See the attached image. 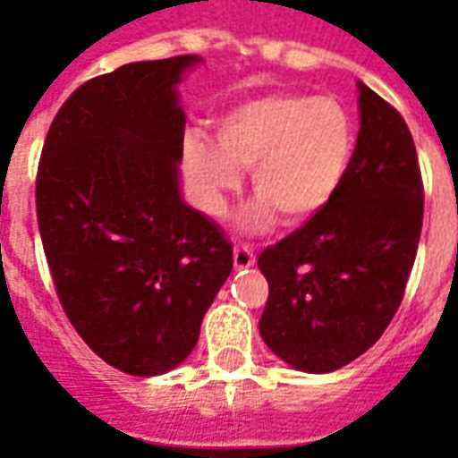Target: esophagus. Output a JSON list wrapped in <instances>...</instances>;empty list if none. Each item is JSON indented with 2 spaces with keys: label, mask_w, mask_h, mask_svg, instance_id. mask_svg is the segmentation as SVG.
<instances>
[{
  "label": "esophagus",
  "mask_w": 458,
  "mask_h": 458,
  "mask_svg": "<svg viewBox=\"0 0 458 458\" xmlns=\"http://www.w3.org/2000/svg\"><path fill=\"white\" fill-rule=\"evenodd\" d=\"M256 263V253H253L251 246H233V266L236 268H251Z\"/></svg>",
  "instance_id": "34e87169"
}]
</instances>
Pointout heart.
<instances>
[{"mask_svg":"<svg viewBox=\"0 0 458 458\" xmlns=\"http://www.w3.org/2000/svg\"><path fill=\"white\" fill-rule=\"evenodd\" d=\"M356 133L349 112L335 97L268 95L232 109L216 129V146L190 133L182 165L199 205L222 215L226 195L251 170L259 199L242 216L249 232L300 225L332 202L349 173Z\"/></svg>","mask_w":458,"mask_h":458,"instance_id":"1","label":"heart"}]
</instances>
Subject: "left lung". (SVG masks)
<instances>
[{"mask_svg": "<svg viewBox=\"0 0 458 458\" xmlns=\"http://www.w3.org/2000/svg\"><path fill=\"white\" fill-rule=\"evenodd\" d=\"M361 129L332 202L259 256L268 280L263 342L307 373H329L378 342L405 295L425 188L405 119L359 82Z\"/></svg>", "mask_w": 458, "mask_h": 458, "instance_id": "obj_1", "label": "left lung"}]
</instances>
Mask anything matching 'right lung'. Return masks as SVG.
Returning a JSON list of instances; mask_svg holds the SVG:
<instances>
[{
    "label": "right lung",
    "instance_id": "obj_1",
    "mask_svg": "<svg viewBox=\"0 0 458 458\" xmlns=\"http://www.w3.org/2000/svg\"><path fill=\"white\" fill-rule=\"evenodd\" d=\"M195 55L129 63L80 85L43 143L36 215L70 325L109 366L158 376L195 349L232 273L225 232L178 188Z\"/></svg>",
    "mask_w": 458,
    "mask_h": 458
}]
</instances>
